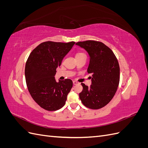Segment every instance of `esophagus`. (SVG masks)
<instances>
[{"mask_svg": "<svg viewBox=\"0 0 148 148\" xmlns=\"http://www.w3.org/2000/svg\"><path fill=\"white\" fill-rule=\"evenodd\" d=\"M73 84H74V85H75V84H79V83H78V82H77V81H73Z\"/></svg>", "mask_w": 148, "mask_h": 148, "instance_id": "34e87169", "label": "esophagus"}]
</instances>
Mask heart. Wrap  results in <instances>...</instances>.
<instances>
[{
	"label": "heart",
	"mask_w": 148,
	"mask_h": 148,
	"mask_svg": "<svg viewBox=\"0 0 148 148\" xmlns=\"http://www.w3.org/2000/svg\"><path fill=\"white\" fill-rule=\"evenodd\" d=\"M83 55H84V53H82V52H78V53H77V54H76L75 57H76V59H77V58H78V57H81V56H83Z\"/></svg>",
	"instance_id": "obj_1"
}]
</instances>
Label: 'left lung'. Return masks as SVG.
I'll list each match as a JSON object with an SVG mask.
<instances>
[{
  "label": "left lung",
  "instance_id": "8db88e82",
  "mask_svg": "<svg viewBox=\"0 0 148 148\" xmlns=\"http://www.w3.org/2000/svg\"><path fill=\"white\" fill-rule=\"evenodd\" d=\"M89 56L88 73L92 74L91 84L82 83L83 91L79 94L83 104L91 109H99L112 100L120 82V66L111 49L104 43L86 41L76 43Z\"/></svg>",
  "mask_w": 148,
  "mask_h": 148
}]
</instances>
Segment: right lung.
Instances as JSON below:
<instances>
[{"label": "right lung", "mask_w": 148, "mask_h": 148, "mask_svg": "<svg viewBox=\"0 0 148 148\" xmlns=\"http://www.w3.org/2000/svg\"><path fill=\"white\" fill-rule=\"evenodd\" d=\"M75 42L46 41L31 52L25 70L26 83L34 101L44 109L59 110L63 107L73 86L70 79L56 81V69Z\"/></svg>", "instance_id": "obj_1"}]
</instances>
